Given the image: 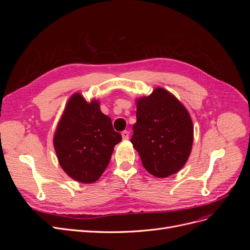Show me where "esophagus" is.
<instances>
[{
    "label": "esophagus",
    "mask_w": 250,
    "mask_h": 250,
    "mask_svg": "<svg viewBox=\"0 0 250 250\" xmlns=\"http://www.w3.org/2000/svg\"><path fill=\"white\" fill-rule=\"evenodd\" d=\"M122 138H123V140H128V139H129V131L124 130L122 132Z\"/></svg>",
    "instance_id": "1"
}]
</instances>
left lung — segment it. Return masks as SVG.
I'll return each mask as SVG.
<instances>
[{
  "instance_id": "left-lung-1",
  "label": "left lung",
  "mask_w": 250,
  "mask_h": 250,
  "mask_svg": "<svg viewBox=\"0 0 250 250\" xmlns=\"http://www.w3.org/2000/svg\"><path fill=\"white\" fill-rule=\"evenodd\" d=\"M130 140L151 175L168 177L187 163L193 144V123L186 107L157 87L137 102V123Z\"/></svg>"
}]
</instances>
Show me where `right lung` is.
I'll return each mask as SVG.
<instances>
[{
    "mask_svg": "<svg viewBox=\"0 0 250 250\" xmlns=\"http://www.w3.org/2000/svg\"><path fill=\"white\" fill-rule=\"evenodd\" d=\"M121 140L98 101L87 103L81 95L75 94L57 126L54 148L67 175L79 183L92 184L106 169L113 147Z\"/></svg>",
    "mask_w": 250,
    "mask_h": 250,
    "instance_id": "1",
    "label": "right lung"
}]
</instances>
